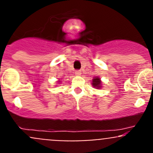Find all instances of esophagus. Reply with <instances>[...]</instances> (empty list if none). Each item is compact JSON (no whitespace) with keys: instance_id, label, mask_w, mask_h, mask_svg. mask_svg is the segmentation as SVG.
I'll list each match as a JSON object with an SVG mask.
<instances>
[{"instance_id":"esophagus-1","label":"esophagus","mask_w":153,"mask_h":153,"mask_svg":"<svg viewBox=\"0 0 153 153\" xmlns=\"http://www.w3.org/2000/svg\"><path fill=\"white\" fill-rule=\"evenodd\" d=\"M75 75H76V76H80V75H81V72L80 70H78L75 72Z\"/></svg>"}]
</instances>
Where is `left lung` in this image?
<instances>
[{
    "mask_svg": "<svg viewBox=\"0 0 153 153\" xmlns=\"http://www.w3.org/2000/svg\"><path fill=\"white\" fill-rule=\"evenodd\" d=\"M92 85L94 88H95L97 89H101V87H102V81H101V78L98 76L93 78L92 81Z\"/></svg>",
    "mask_w": 153,
    "mask_h": 153,
    "instance_id": "left-lung-1",
    "label": "left lung"
}]
</instances>
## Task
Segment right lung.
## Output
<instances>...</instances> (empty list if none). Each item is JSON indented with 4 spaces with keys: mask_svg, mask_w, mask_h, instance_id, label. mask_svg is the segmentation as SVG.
<instances>
[{
    "mask_svg": "<svg viewBox=\"0 0 153 153\" xmlns=\"http://www.w3.org/2000/svg\"><path fill=\"white\" fill-rule=\"evenodd\" d=\"M58 84H60V83H61V81H60V80H58Z\"/></svg>",
    "mask_w": 153,
    "mask_h": 153,
    "instance_id": "add662e5",
    "label": "right lung"
}]
</instances>
